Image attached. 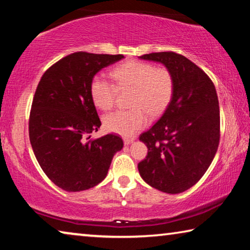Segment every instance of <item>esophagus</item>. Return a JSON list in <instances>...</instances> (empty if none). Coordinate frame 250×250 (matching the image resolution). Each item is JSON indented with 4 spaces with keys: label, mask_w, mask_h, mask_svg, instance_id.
Instances as JSON below:
<instances>
[{
    "label": "esophagus",
    "mask_w": 250,
    "mask_h": 250,
    "mask_svg": "<svg viewBox=\"0 0 250 250\" xmlns=\"http://www.w3.org/2000/svg\"><path fill=\"white\" fill-rule=\"evenodd\" d=\"M133 138H125L124 139V142H125V145H130L131 144V142H133Z\"/></svg>",
    "instance_id": "1"
}]
</instances>
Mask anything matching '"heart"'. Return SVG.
Listing matches in <instances>:
<instances>
[{
	"mask_svg": "<svg viewBox=\"0 0 250 250\" xmlns=\"http://www.w3.org/2000/svg\"><path fill=\"white\" fill-rule=\"evenodd\" d=\"M116 85L102 75L92 79L90 92L93 104L101 110L112 108L117 92L131 90L128 104L131 109L118 110L104 118L110 132L132 137L148 124V114L157 117L167 109L175 92V79L168 68L152 63L128 61L111 71Z\"/></svg>",
	"mask_w": 250,
	"mask_h": 250,
	"instance_id": "1",
	"label": "heart"
}]
</instances>
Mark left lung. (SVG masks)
<instances>
[{
  "label": "left lung",
  "instance_id": "8db88e82",
  "mask_svg": "<svg viewBox=\"0 0 250 250\" xmlns=\"http://www.w3.org/2000/svg\"><path fill=\"white\" fill-rule=\"evenodd\" d=\"M140 59L160 62L175 79L172 100L139 139L148 154L138 164L142 179L167 193H180L205 175L220 139L219 102L210 78L184 55L157 52Z\"/></svg>",
  "mask_w": 250,
  "mask_h": 250
}]
</instances>
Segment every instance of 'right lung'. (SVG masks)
Here are the masks:
<instances>
[{
	"label": "right lung",
	"instance_id": "1",
	"mask_svg": "<svg viewBox=\"0 0 250 250\" xmlns=\"http://www.w3.org/2000/svg\"><path fill=\"white\" fill-rule=\"evenodd\" d=\"M122 54L75 52L47 69L35 90L29 136L35 158L47 178L65 191H82L104 179L114 153L124 146L110 133L90 139L101 121L90 92L101 69Z\"/></svg>",
	"mask_w": 250,
	"mask_h": 250
}]
</instances>
